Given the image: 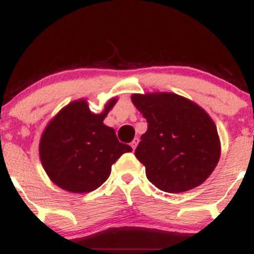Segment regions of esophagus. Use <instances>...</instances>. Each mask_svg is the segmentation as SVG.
Here are the masks:
<instances>
[{
  "label": "esophagus",
  "mask_w": 254,
  "mask_h": 254,
  "mask_svg": "<svg viewBox=\"0 0 254 254\" xmlns=\"http://www.w3.org/2000/svg\"><path fill=\"white\" fill-rule=\"evenodd\" d=\"M137 144H138V137H135V138L132 139V142H131V147H132V149H136Z\"/></svg>",
  "instance_id": "esophagus-1"
}]
</instances>
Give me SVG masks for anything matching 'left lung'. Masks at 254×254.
<instances>
[{"mask_svg":"<svg viewBox=\"0 0 254 254\" xmlns=\"http://www.w3.org/2000/svg\"><path fill=\"white\" fill-rule=\"evenodd\" d=\"M131 101L148 123L135 150L148 180L170 193L205 182L221 156L220 137L210 116L174 93L132 94Z\"/></svg>","mask_w":254,"mask_h":254,"instance_id":"obj_1","label":"left lung"}]
</instances>
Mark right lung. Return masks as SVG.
I'll return each mask as SVG.
<instances>
[{
	"instance_id": "1",
	"label": "right lung",
	"mask_w": 254,
	"mask_h": 254,
	"mask_svg": "<svg viewBox=\"0 0 254 254\" xmlns=\"http://www.w3.org/2000/svg\"><path fill=\"white\" fill-rule=\"evenodd\" d=\"M117 101L110 99L103 112L95 115L86 99H78L49 122L40 137L39 156L52 183L71 193L94 191L106 182L119 157L132 150L104 124Z\"/></svg>"
}]
</instances>
